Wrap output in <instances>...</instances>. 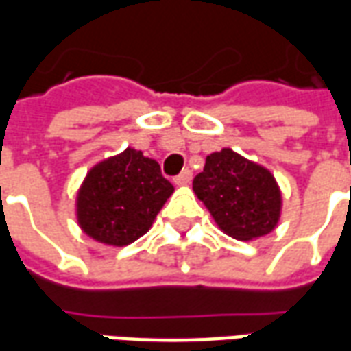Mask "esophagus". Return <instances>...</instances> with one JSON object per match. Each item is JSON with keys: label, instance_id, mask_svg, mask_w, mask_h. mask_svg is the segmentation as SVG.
I'll return each mask as SVG.
<instances>
[{"label": "esophagus", "instance_id": "obj_1", "mask_svg": "<svg viewBox=\"0 0 351 351\" xmlns=\"http://www.w3.org/2000/svg\"><path fill=\"white\" fill-rule=\"evenodd\" d=\"M190 182H191V171H190V169H184L180 175L175 176L176 186H188Z\"/></svg>", "mask_w": 351, "mask_h": 351}]
</instances>
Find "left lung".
I'll list each match as a JSON object with an SVG mask.
<instances>
[{"instance_id":"1","label":"left lung","mask_w":351,"mask_h":351,"mask_svg":"<svg viewBox=\"0 0 351 351\" xmlns=\"http://www.w3.org/2000/svg\"><path fill=\"white\" fill-rule=\"evenodd\" d=\"M193 191L216 226L237 241L272 233L282 216V191L271 171L231 148L206 156Z\"/></svg>"}]
</instances>
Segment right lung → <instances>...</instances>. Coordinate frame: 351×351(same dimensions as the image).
Returning <instances> with one entry per match:
<instances>
[{
    "mask_svg": "<svg viewBox=\"0 0 351 351\" xmlns=\"http://www.w3.org/2000/svg\"><path fill=\"white\" fill-rule=\"evenodd\" d=\"M173 191L160 163L130 146L88 171L75 201L77 223L93 241L122 248L148 233Z\"/></svg>",
    "mask_w": 351,
    "mask_h": 351,
    "instance_id": "add662e5",
    "label": "right lung"
}]
</instances>
